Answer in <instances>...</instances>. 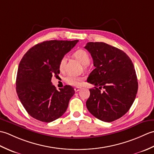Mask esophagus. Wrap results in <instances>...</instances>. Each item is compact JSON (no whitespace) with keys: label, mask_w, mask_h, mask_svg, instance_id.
I'll use <instances>...</instances> for the list:
<instances>
[{"label":"esophagus","mask_w":154,"mask_h":154,"mask_svg":"<svg viewBox=\"0 0 154 154\" xmlns=\"http://www.w3.org/2000/svg\"><path fill=\"white\" fill-rule=\"evenodd\" d=\"M80 89H81L80 87H75L74 88V90H75V92H78V91H80Z\"/></svg>","instance_id":"1"}]
</instances>
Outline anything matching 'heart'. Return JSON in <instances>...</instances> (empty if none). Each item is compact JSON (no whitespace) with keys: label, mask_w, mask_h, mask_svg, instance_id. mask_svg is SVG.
Instances as JSON below:
<instances>
[{"label":"heart","mask_w":154,"mask_h":154,"mask_svg":"<svg viewBox=\"0 0 154 154\" xmlns=\"http://www.w3.org/2000/svg\"><path fill=\"white\" fill-rule=\"evenodd\" d=\"M73 55L74 57L75 58H77L83 65H87L89 63L91 60L90 55L85 50L80 49V50L75 51L74 52ZM65 63H66V58L63 57L60 60V64H59V69H60V70L61 71H64ZM66 81L67 83L71 85L78 86L81 84V78L74 75H69L66 77Z\"/></svg>","instance_id":"b5f03b06"}]
</instances>
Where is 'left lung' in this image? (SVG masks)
I'll use <instances>...</instances> for the list:
<instances>
[{
  "instance_id": "obj_1",
  "label": "left lung",
  "mask_w": 154,
  "mask_h": 154,
  "mask_svg": "<svg viewBox=\"0 0 154 154\" xmlns=\"http://www.w3.org/2000/svg\"><path fill=\"white\" fill-rule=\"evenodd\" d=\"M85 48L95 67L87 79L94 88L89 90L87 108L97 119L112 122L124 116L136 99L138 84L134 66L126 53L104 42H88Z\"/></svg>"
}]
</instances>
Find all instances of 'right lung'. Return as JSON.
<instances>
[{
	"mask_svg": "<svg viewBox=\"0 0 154 154\" xmlns=\"http://www.w3.org/2000/svg\"><path fill=\"white\" fill-rule=\"evenodd\" d=\"M79 40H50L38 44L24 54L19 63L16 93L27 112L34 119L50 122L66 111L75 94L70 85L57 91L51 82L60 73V61Z\"/></svg>",
	"mask_w": 154,
	"mask_h": 154,
	"instance_id": "add662e5",
	"label": "right lung"
}]
</instances>
